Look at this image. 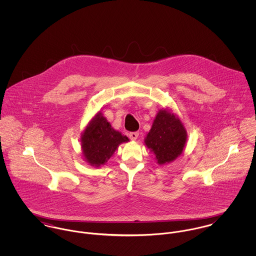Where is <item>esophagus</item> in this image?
I'll return each mask as SVG.
<instances>
[{
	"label": "esophagus",
	"instance_id": "obj_1",
	"mask_svg": "<svg viewBox=\"0 0 256 256\" xmlns=\"http://www.w3.org/2000/svg\"><path fill=\"white\" fill-rule=\"evenodd\" d=\"M138 136H139V133L138 132H131V133H129V138L131 139V140H137V138H138Z\"/></svg>",
	"mask_w": 256,
	"mask_h": 256
}]
</instances>
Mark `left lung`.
Here are the masks:
<instances>
[{
  "label": "left lung",
  "instance_id": "left-lung-1",
  "mask_svg": "<svg viewBox=\"0 0 256 256\" xmlns=\"http://www.w3.org/2000/svg\"><path fill=\"white\" fill-rule=\"evenodd\" d=\"M186 130L182 121L166 110H160L146 135V146L154 154L158 164L174 160L182 154L186 142Z\"/></svg>",
  "mask_w": 256,
  "mask_h": 256
}]
</instances>
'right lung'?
Returning a JSON list of instances; mask_svg holds the SVG:
<instances>
[{"instance_id":"right-lung-1","label":"right lung","mask_w":256,"mask_h":256,"mask_svg":"<svg viewBox=\"0 0 256 256\" xmlns=\"http://www.w3.org/2000/svg\"><path fill=\"white\" fill-rule=\"evenodd\" d=\"M128 141L126 136L111 127L104 116L98 115L82 135V148L86 162L100 166L110 160L117 146Z\"/></svg>"}]
</instances>
